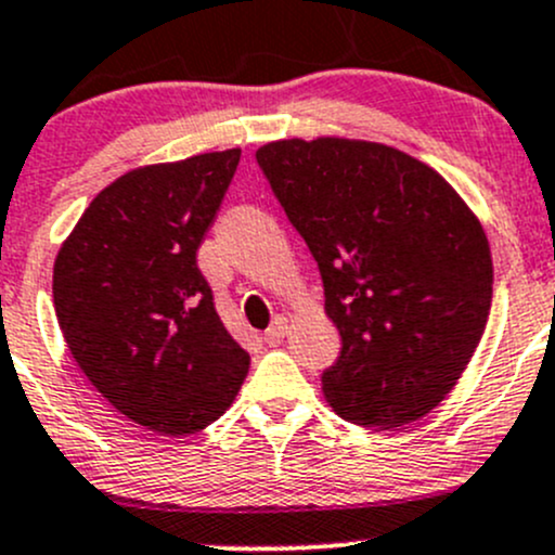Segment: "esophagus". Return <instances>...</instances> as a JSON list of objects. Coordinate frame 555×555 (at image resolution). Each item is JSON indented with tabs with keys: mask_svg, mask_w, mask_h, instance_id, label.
I'll use <instances>...</instances> for the list:
<instances>
[{
	"mask_svg": "<svg viewBox=\"0 0 555 555\" xmlns=\"http://www.w3.org/2000/svg\"><path fill=\"white\" fill-rule=\"evenodd\" d=\"M287 330H289L287 319L276 317V319H273L271 327L266 330V335H262V340H266L268 346H279V344H282V340H284V335H287Z\"/></svg>",
	"mask_w": 555,
	"mask_h": 555,
	"instance_id": "1",
	"label": "esophagus"
}]
</instances>
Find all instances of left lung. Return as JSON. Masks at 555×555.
Returning <instances> with one entry per match:
<instances>
[{
  "instance_id": "obj_1",
  "label": "left lung",
  "mask_w": 555,
  "mask_h": 555,
  "mask_svg": "<svg viewBox=\"0 0 555 555\" xmlns=\"http://www.w3.org/2000/svg\"><path fill=\"white\" fill-rule=\"evenodd\" d=\"M257 164L324 284L340 357L322 391L340 418L395 429L427 416L473 360L491 309L489 238L422 160L360 139H282Z\"/></svg>"
}]
</instances>
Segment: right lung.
<instances>
[{
	"label": "right lung",
	"mask_w": 555,
	"mask_h": 555,
	"mask_svg": "<svg viewBox=\"0 0 555 555\" xmlns=\"http://www.w3.org/2000/svg\"><path fill=\"white\" fill-rule=\"evenodd\" d=\"M238 158L233 147L122 173L55 257L53 304L72 357L122 416L153 433L209 427L249 373L195 262Z\"/></svg>",
	"instance_id": "1"
}]
</instances>
